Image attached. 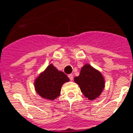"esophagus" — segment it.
I'll return each instance as SVG.
<instances>
[{
  "label": "esophagus",
  "mask_w": 133,
  "mask_h": 133,
  "mask_svg": "<svg viewBox=\"0 0 133 133\" xmlns=\"http://www.w3.org/2000/svg\"><path fill=\"white\" fill-rule=\"evenodd\" d=\"M68 77H69V79H70V80H73V79H74V77H73V75H72V74H70V75H68Z\"/></svg>",
  "instance_id": "obj_1"
}]
</instances>
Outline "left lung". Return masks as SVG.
<instances>
[{
  "mask_svg": "<svg viewBox=\"0 0 133 133\" xmlns=\"http://www.w3.org/2000/svg\"><path fill=\"white\" fill-rule=\"evenodd\" d=\"M74 81L80 88L82 94L90 101L97 98L105 86V80L101 73L90 64L83 66L79 75L75 77Z\"/></svg>",
  "mask_w": 133,
  "mask_h": 133,
  "instance_id": "1",
  "label": "left lung"
}]
</instances>
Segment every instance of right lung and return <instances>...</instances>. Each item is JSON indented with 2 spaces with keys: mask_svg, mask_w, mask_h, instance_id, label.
Masks as SVG:
<instances>
[{
  "mask_svg": "<svg viewBox=\"0 0 133 133\" xmlns=\"http://www.w3.org/2000/svg\"><path fill=\"white\" fill-rule=\"evenodd\" d=\"M69 81V79L64 72L50 64L35 79L34 85L39 96L48 100H54L60 95L62 85Z\"/></svg>",
  "mask_w": 133,
  "mask_h": 133,
  "instance_id": "right-lung-1",
  "label": "right lung"
}]
</instances>
